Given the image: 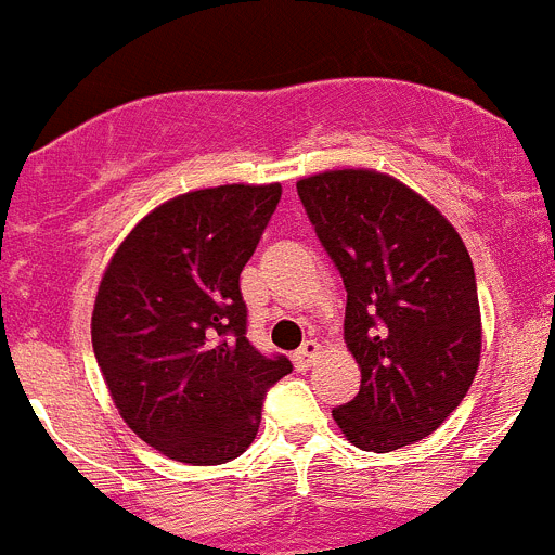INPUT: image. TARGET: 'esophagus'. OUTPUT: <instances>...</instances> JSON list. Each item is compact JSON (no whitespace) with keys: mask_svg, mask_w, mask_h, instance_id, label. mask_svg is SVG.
<instances>
[{"mask_svg":"<svg viewBox=\"0 0 555 555\" xmlns=\"http://www.w3.org/2000/svg\"><path fill=\"white\" fill-rule=\"evenodd\" d=\"M317 356H320V345L317 341H306L300 350L294 352V364H297V370H308L317 361Z\"/></svg>","mask_w":555,"mask_h":555,"instance_id":"obj_1","label":"esophagus"}]
</instances>
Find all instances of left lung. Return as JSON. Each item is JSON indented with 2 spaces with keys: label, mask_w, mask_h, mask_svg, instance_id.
Segmentation results:
<instances>
[{
  "label": "left lung",
  "mask_w": 555,
  "mask_h": 555,
  "mask_svg": "<svg viewBox=\"0 0 555 555\" xmlns=\"http://www.w3.org/2000/svg\"><path fill=\"white\" fill-rule=\"evenodd\" d=\"M347 292L361 389L333 420L356 448L391 453L434 434L480 361L478 283L453 224L389 175L341 169L297 183Z\"/></svg>",
  "instance_id": "obj_1"
}]
</instances>
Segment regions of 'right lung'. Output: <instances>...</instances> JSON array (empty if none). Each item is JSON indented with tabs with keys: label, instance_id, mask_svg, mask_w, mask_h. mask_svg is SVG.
Returning <instances> with one entry per match:
<instances>
[{
	"label": "right lung",
	"instance_id": "add662e5",
	"mask_svg": "<svg viewBox=\"0 0 555 555\" xmlns=\"http://www.w3.org/2000/svg\"><path fill=\"white\" fill-rule=\"evenodd\" d=\"M272 185H219L141 219L100 283L91 341L121 420L194 467L253 444L267 391L292 372L247 338L244 263L281 203Z\"/></svg>",
	"mask_w": 555,
	"mask_h": 555
}]
</instances>
